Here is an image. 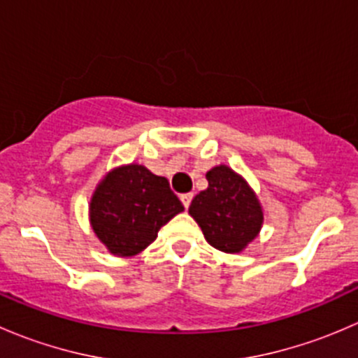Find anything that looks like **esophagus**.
Here are the masks:
<instances>
[{"label":"esophagus","mask_w":358,"mask_h":358,"mask_svg":"<svg viewBox=\"0 0 358 358\" xmlns=\"http://www.w3.org/2000/svg\"><path fill=\"white\" fill-rule=\"evenodd\" d=\"M192 197H194V194H192V192H189V194H182V196H180V199H182L183 206H185V209L189 208L190 202H192Z\"/></svg>","instance_id":"34e87169"}]
</instances>
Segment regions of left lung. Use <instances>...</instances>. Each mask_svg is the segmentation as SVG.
Instances as JSON below:
<instances>
[{"label": "left lung", "instance_id": "8db88e82", "mask_svg": "<svg viewBox=\"0 0 358 358\" xmlns=\"http://www.w3.org/2000/svg\"><path fill=\"white\" fill-rule=\"evenodd\" d=\"M208 189L192 199L189 215L218 251L243 252L263 227V206L248 180L227 164L206 173Z\"/></svg>", "mask_w": 358, "mask_h": 358}]
</instances>
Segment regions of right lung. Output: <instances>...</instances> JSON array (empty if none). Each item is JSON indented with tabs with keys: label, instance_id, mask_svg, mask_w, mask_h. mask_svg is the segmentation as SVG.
Here are the masks:
<instances>
[{
	"label": "right lung",
	"instance_id": "right-lung-1",
	"mask_svg": "<svg viewBox=\"0 0 358 358\" xmlns=\"http://www.w3.org/2000/svg\"><path fill=\"white\" fill-rule=\"evenodd\" d=\"M182 211L183 204L168 180L136 162L107 171L88 204L96 239L119 258H131L149 248L159 229Z\"/></svg>",
	"mask_w": 358,
	"mask_h": 358
}]
</instances>
